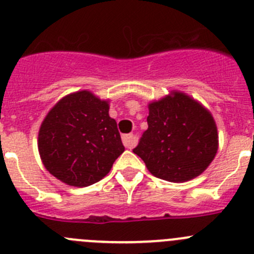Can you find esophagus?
Returning a JSON list of instances; mask_svg holds the SVG:
<instances>
[{
  "mask_svg": "<svg viewBox=\"0 0 254 254\" xmlns=\"http://www.w3.org/2000/svg\"><path fill=\"white\" fill-rule=\"evenodd\" d=\"M122 142H124V145L126 148H133L135 145V138L132 133H128V134L122 135Z\"/></svg>",
  "mask_w": 254,
  "mask_h": 254,
  "instance_id": "34e87169",
  "label": "esophagus"
}]
</instances>
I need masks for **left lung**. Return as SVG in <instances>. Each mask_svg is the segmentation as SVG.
Here are the masks:
<instances>
[{"instance_id": "obj_1", "label": "left lung", "mask_w": 254, "mask_h": 254, "mask_svg": "<svg viewBox=\"0 0 254 254\" xmlns=\"http://www.w3.org/2000/svg\"><path fill=\"white\" fill-rule=\"evenodd\" d=\"M148 129L133 153L142 158L154 177L184 183L201 174L218 148L217 127L202 105L173 91L149 104Z\"/></svg>"}]
</instances>
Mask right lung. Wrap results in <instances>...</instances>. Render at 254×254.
Returning <instances> with one entry per match:
<instances>
[{
	"instance_id": "obj_1",
	"label": "right lung",
	"mask_w": 254,
	"mask_h": 254,
	"mask_svg": "<svg viewBox=\"0 0 254 254\" xmlns=\"http://www.w3.org/2000/svg\"><path fill=\"white\" fill-rule=\"evenodd\" d=\"M109 101L82 90L63 97L42 122L38 149L45 169L71 187H89L125 152Z\"/></svg>"
}]
</instances>
